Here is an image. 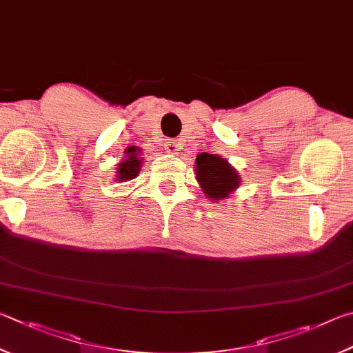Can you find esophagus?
Wrapping results in <instances>:
<instances>
[{
  "mask_svg": "<svg viewBox=\"0 0 353 353\" xmlns=\"http://www.w3.org/2000/svg\"><path fill=\"white\" fill-rule=\"evenodd\" d=\"M178 147H180V145H178V142H176L175 139H169V141H167L165 144H164V150H165L167 153L175 154V153L178 152Z\"/></svg>",
  "mask_w": 353,
  "mask_h": 353,
  "instance_id": "1",
  "label": "esophagus"
}]
</instances>
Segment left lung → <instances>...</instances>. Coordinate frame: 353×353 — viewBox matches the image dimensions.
Instances as JSON below:
<instances>
[{"instance_id":"8db88e82","label":"left lung","mask_w":353,"mask_h":353,"mask_svg":"<svg viewBox=\"0 0 353 353\" xmlns=\"http://www.w3.org/2000/svg\"><path fill=\"white\" fill-rule=\"evenodd\" d=\"M195 175L203 194L214 203L230 199L239 189L240 175L226 158L212 153H199L195 158Z\"/></svg>"}]
</instances>
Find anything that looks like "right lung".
Here are the masks:
<instances>
[{
  "mask_svg": "<svg viewBox=\"0 0 353 353\" xmlns=\"http://www.w3.org/2000/svg\"><path fill=\"white\" fill-rule=\"evenodd\" d=\"M141 148L138 147H128L125 150V158L117 163L116 169V181L123 183L130 181L139 175V170L142 167V158H141Z\"/></svg>",
  "mask_w": 353,
  "mask_h": 353,
  "instance_id": "right-lung-1",
  "label": "right lung"
}]
</instances>
